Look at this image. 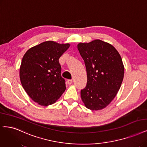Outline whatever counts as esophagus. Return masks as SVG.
Listing matches in <instances>:
<instances>
[{"label": "esophagus", "instance_id": "1", "mask_svg": "<svg viewBox=\"0 0 147 147\" xmlns=\"http://www.w3.org/2000/svg\"><path fill=\"white\" fill-rule=\"evenodd\" d=\"M72 83H73V80H67V83L69 84H71Z\"/></svg>", "mask_w": 147, "mask_h": 147}]
</instances>
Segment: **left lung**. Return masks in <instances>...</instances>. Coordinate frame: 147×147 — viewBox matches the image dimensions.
<instances>
[{"instance_id": "obj_1", "label": "left lung", "mask_w": 147, "mask_h": 147, "mask_svg": "<svg viewBox=\"0 0 147 147\" xmlns=\"http://www.w3.org/2000/svg\"><path fill=\"white\" fill-rule=\"evenodd\" d=\"M87 72V84L81 98L87 108L101 110L112 102L122 84L124 65L119 53L108 42L95 39L77 45Z\"/></svg>"}]
</instances>
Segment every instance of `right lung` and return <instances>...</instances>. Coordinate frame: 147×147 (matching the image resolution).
<instances>
[{"instance_id":"right-lung-1","label":"right lung","mask_w":147,"mask_h":147,"mask_svg":"<svg viewBox=\"0 0 147 147\" xmlns=\"http://www.w3.org/2000/svg\"><path fill=\"white\" fill-rule=\"evenodd\" d=\"M69 47V43L47 41L29 49L24 54L19 69L20 80L28 95L38 105L55 103L65 91L59 58Z\"/></svg>"}]
</instances>
